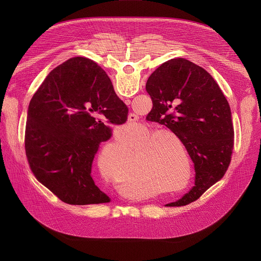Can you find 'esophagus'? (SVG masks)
<instances>
[{
	"label": "esophagus",
	"instance_id": "1",
	"mask_svg": "<svg viewBox=\"0 0 261 261\" xmlns=\"http://www.w3.org/2000/svg\"><path fill=\"white\" fill-rule=\"evenodd\" d=\"M134 117H135V115H132V114H130V115H129V120H130V121H134V120L132 119V117H133L134 119Z\"/></svg>",
	"mask_w": 261,
	"mask_h": 261
}]
</instances>
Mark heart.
I'll return each mask as SVG.
<instances>
[{
	"label": "heart",
	"instance_id": "b5f03b06",
	"mask_svg": "<svg viewBox=\"0 0 261 261\" xmlns=\"http://www.w3.org/2000/svg\"><path fill=\"white\" fill-rule=\"evenodd\" d=\"M166 136L176 139L177 136L169 130H161L155 132L150 138L143 142L145 150L140 154L138 160V168L136 170L135 179H143L148 182L153 188H167L169 192H176L181 189L180 184L185 176L184 170L176 167L175 162L170 158L165 148L157 140L158 138ZM123 153L127 152L125 145H121ZM103 160V157L99 156V163ZM139 174H137V172ZM161 192L162 190H158Z\"/></svg>",
	"mask_w": 261,
	"mask_h": 261
}]
</instances>
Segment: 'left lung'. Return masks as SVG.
Segmentation results:
<instances>
[{"instance_id": "1", "label": "left lung", "mask_w": 261, "mask_h": 261, "mask_svg": "<svg viewBox=\"0 0 261 261\" xmlns=\"http://www.w3.org/2000/svg\"><path fill=\"white\" fill-rule=\"evenodd\" d=\"M145 89L153 101L152 119L179 138L194 163V186L166 206L189 204L221 179L229 166L234 140L229 104L207 71L182 58L160 65Z\"/></svg>"}]
</instances>
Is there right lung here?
Wrapping results in <instances>:
<instances>
[{
	"label": "right lung",
	"mask_w": 261,
	"mask_h": 261,
	"mask_svg": "<svg viewBox=\"0 0 261 261\" xmlns=\"http://www.w3.org/2000/svg\"><path fill=\"white\" fill-rule=\"evenodd\" d=\"M111 124L127 121L128 107L117 96L106 72L76 57L55 68L34 94L28 110L24 147L36 178L63 202H109L92 177V164Z\"/></svg>",
	"instance_id": "obj_1"
}]
</instances>
